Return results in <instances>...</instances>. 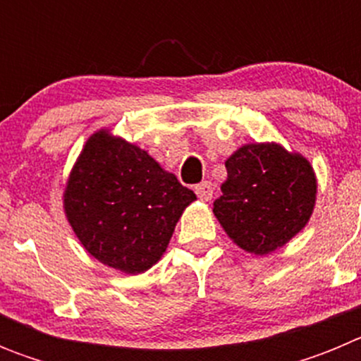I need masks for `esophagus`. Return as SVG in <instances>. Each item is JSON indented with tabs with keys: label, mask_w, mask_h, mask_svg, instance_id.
Returning <instances> with one entry per match:
<instances>
[{
	"label": "esophagus",
	"mask_w": 361,
	"mask_h": 361,
	"mask_svg": "<svg viewBox=\"0 0 361 361\" xmlns=\"http://www.w3.org/2000/svg\"><path fill=\"white\" fill-rule=\"evenodd\" d=\"M195 193L200 200H206V202H208V200L213 199V193H215V190H213L212 183L204 180V183H200L199 186H195Z\"/></svg>",
	"instance_id": "esophagus-1"
}]
</instances>
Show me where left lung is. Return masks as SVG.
Masks as SVG:
<instances>
[{
  "label": "left lung",
  "instance_id": "1",
  "mask_svg": "<svg viewBox=\"0 0 361 361\" xmlns=\"http://www.w3.org/2000/svg\"><path fill=\"white\" fill-rule=\"evenodd\" d=\"M226 170L213 215L240 250L275 253L307 226L318 180L302 153L273 141L250 142L229 155Z\"/></svg>",
  "mask_w": 361,
  "mask_h": 361
}]
</instances>
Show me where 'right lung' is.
Wrapping results in <instances>:
<instances>
[{"label": "right lung", "mask_w": 361, "mask_h": 361, "mask_svg": "<svg viewBox=\"0 0 361 361\" xmlns=\"http://www.w3.org/2000/svg\"><path fill=\"white\" fill-rule=\"evenodd\" d=\"M195 193L146 149L101 128L86 139L63 190L78 240L111 269L139 275L161 260Z\"/></svg>", "instance_id": "obj_1"}]
</instances>
